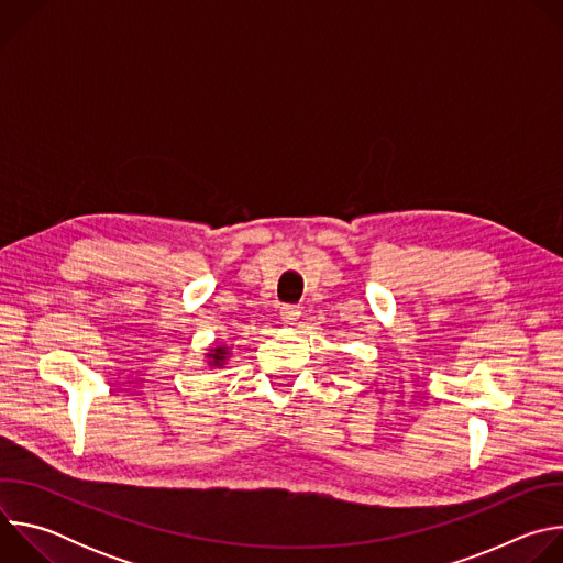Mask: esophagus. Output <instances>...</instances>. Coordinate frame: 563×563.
<instances>
[{"label": "esophagus", "instance_id": "34e87169", "mask_svg": "<svg viewBox=\"0 0 563 563\" xmlns=\"http://www.w3.org/2000/svg\"><path fill=\"white\" fill-rule=\"evenodd\" d=\"M300 316V307L298 305H283L280 307V318L285 320V323H294V320Z\"/></svg>", "mask_w": 563, "mask_h": 563}]
</instances>
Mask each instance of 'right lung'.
Returning <instances> with one entry per match:
<instances>
[{
  "label": "right lung",
  "instance_id": "obj_1",
  "mask_svg": "<svg viewBox=\"0 0 563 563\" xmlns=\"http://www.w3.org/2000/svg\"><path fill=\"white\" fill-rule=\"evenodd\" d=\"M224 354H227V350L218 347V350H213V354H209V358H211V363H213V365H220V363L224 361Z\"/></svg>",
  "mask_w": 563,
  "mask_h": 563
}]
</instances>
